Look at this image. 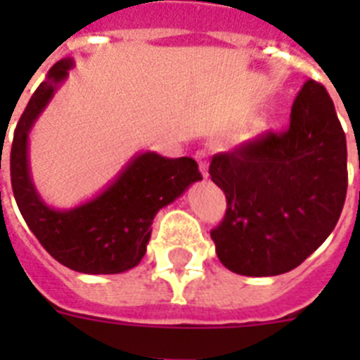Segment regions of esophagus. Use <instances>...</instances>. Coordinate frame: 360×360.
Wrapping results in <instances>:
<instances>
[{"label": "esophagus", "mask_w": 360, "mask_h": 360, "mask_svg": "<svg viewBox=\"0 0 360 360\" xmlns=\"http://www.w3.org/2000/svg\"><path fill=\"white\" fill-rule=\"evenodd\" d=\"M196 160H198V164H200V173H202V176L207 178L209 176L207 151H205V149H200V151L196 153Z\"/></svg>", "instance_id": "obj_1"}]
</instances>
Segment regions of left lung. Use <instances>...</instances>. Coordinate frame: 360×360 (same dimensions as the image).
Masks as SVG:
<instances>
[{
    "label": "left lung",
    "instance_id": "1",
    "mask_svg": "<svg viewBox=\"0 0 360 360\" xmlns=\"http://www.w3.org/2000/svg\"><path fill=\"white\" fill-rule=\"evenodd\" d=\"M346 136L323 84L308 79L285 131H266L209 165L227 211L211 231L219 262L241 276L299 266L339 221L348 189Z\"/></svg>",
    "mask_w": 360,
    "mask_h": 360
}]
</instances>
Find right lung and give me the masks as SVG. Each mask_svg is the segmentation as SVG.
Instances as JSON below:
<instances>
[{
    "label": "right lung",
    "mask_w": 360,
    "mask_h": 360,
    "mask_svg": "<svg viewBox=\"0 0 360 360\" xmlns=\"http://www.w3.org/2000/svg\"><path fill=\"white\" fill-rule=\"evenodd\" d=\"M72 66V59H63L50 68L15 126L11 149L12 191L27 225L53 259L82 274H120L144 257L157 212L191 184L202 180V173L189 157L165 158L146 151L90 202L68 211L49 207L32 184L28 133Z\"/></svg>",
    "instance_id": "add662e5"
}]
</instances>
